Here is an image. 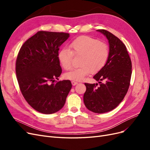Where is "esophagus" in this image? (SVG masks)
<instances>
[{"label": "esophagus", "mask_w": 150, "mask_h": 150, "mask_svg": "<svg viewBox=\"0 0 150 150\" xmlns=\"http://www.w3.org/2000/svg\"><path fill=\"white\" fill-rule=\"evenodd\" d=\"M71 83H72V86H76L77 84H78V82H76V81H71Z\"/></svg>", "instance_id": "1"}]
</instances>
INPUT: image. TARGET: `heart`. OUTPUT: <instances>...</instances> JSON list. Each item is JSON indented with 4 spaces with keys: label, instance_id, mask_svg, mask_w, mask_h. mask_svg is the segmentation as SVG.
Here are the masks:
<instances>
[{
    "label": "heart",
    "instance_id": "b5f03b06",
    "mask_svg": "<svg viewBox=\"0 0 150 150\" xmlns=\"http://www.w3.org/2000/svg\"><path fill=\"white\" fill-rule=\"evenodd\" d=\"M67 49L60 50L57 54L59 62L65 70L72 67L73 56H81V67L72 69L64 74L66 79L81 81L91 72L96 74L101 71L108 59L109 47L108 45L90 36H80L72 40Z\"/></svg>",
    "mask_w": 150,
    "mask_h": 150
}]
</instances>
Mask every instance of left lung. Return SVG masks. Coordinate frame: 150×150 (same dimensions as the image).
<instances>
[{"label":"left lung","instance_id":"8db88e82","mask_svg":"<svg viewBox=\"0 0 150 150\" xmlns=\"http://www.w3.org/2000/svg\"><path fill=\"white\" fill-rule=\"evenodd\" d=\"M106 36L110 53L105 66L93 78L99 84L84 83V103L91 111L104 113L114 110L124 99L130 84L131 61L125 45L110 32L99 29Z\"/></svg>","mask_w":150,"mask_h":150}]
</instances>
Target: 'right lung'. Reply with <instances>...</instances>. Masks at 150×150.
<instances>
[{
  "mask_svg": "<svg viewBox=\"0 0 150 150\" xmlns=\"http://www.w3.org/2000/svg\"><path fill=\"white\" fill-rule=\"evenodd\" d=\"M69 34L40 30L22 45L16 62L21 91L35 110L52 114L64 106L72 88L69 80L57 81L62 73L59 47Z\"/></svg>",
  "mask_w": 150,
  "mask_h": 150,
  "instance_id": "1",
  "label": "right lung"
}]
</instances>
